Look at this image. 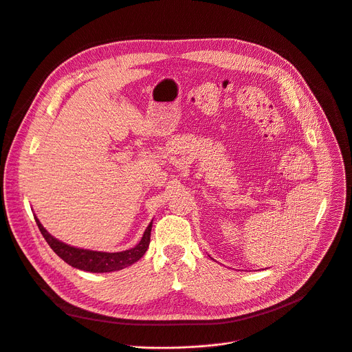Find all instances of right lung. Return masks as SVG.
I'll list each match as a JSON object with an SVG mask.
<instances>
[{
	"instance_id": "right-lung-1",
	"label": "right lung",
	"mask_w": 352,
	"mask_h": 352,
	"mask_svg": "<svg viewBox=\"0 0 352 352\" xmlns=\"http://www.w3.org/2000/svg\"><path fill=\"white\" fill-rule=\"evenodd\" d=\"M35 222L42 233V236L45 238V241L48 242L51 249L60 257L62 261H65L72 267H76V269L85 270V272H91V273H109V272L122 270V269L131 266L133 263L142 259L143 254L148 249L151 228H153V222H150L142 241H140L134 248H131L129 250H123V252L109 253V252L79 249V248L66 245V243L58 241L56 238H54L51 233H48V230L42 226V223L39 222V219L36 217H35Z\"/></svg>"
}]
</instances>
